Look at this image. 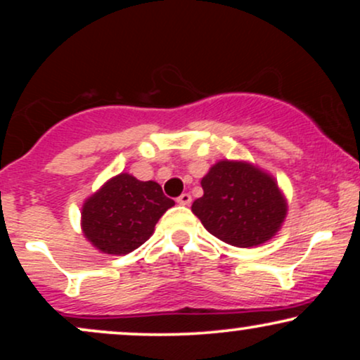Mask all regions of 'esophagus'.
I'll use <instances>...</instances> for the list:
<instances>
[{
    "instance_id": "obj_1",
    "label": "esophagus",
    "mask_w": 360,
    "mask_h": 360,
    "mask_svg": "<svg viewBox=\"0 0 360 360\" xmlns=\"http://www.w3.org/2000/svg\"><path fill=\"white\" fill-rule=\"evenodd\" d=\"M177 203L183 205V206L191 205V194H189V193H183L179 198H177Z\"/></svg>"
}]
</instances>
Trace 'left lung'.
<instances>
[{
	"mask_svg": "<svg viewBox=\"0 0 360 360\" xmlns=\"http://www.w3.org/2000/svg\"><path fill=\"white\" fill-rule=\"evenodd\" d=\"M191 212L210 233L233 247H257L279 232L288 200L278 181L249 160L221 159L201 179Z\"/></svg>",
	"mask_w": 360,
	"mask_h": 360,
	"instance_id": "8db88e82",
	"label": "left lung"
}]
</instances>
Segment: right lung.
<instances>
[{
  "label": "right lung",
  "mask_w": 360,
  "mask_h": 360,
  "mask_svg": "<svg viewBox=\"0 0 360 360\" xmlns=\"http://www.w3.org/2000/svg\"><path fill=\"white\" fill-rule=\"evenodd\" d=\"M171 206L174 201L164 196L155 181L120 172L82 203V235L103 254H130L152 237L155 223Z\"/></svg>",
  "instance_id": "1"
}]
</instances>
